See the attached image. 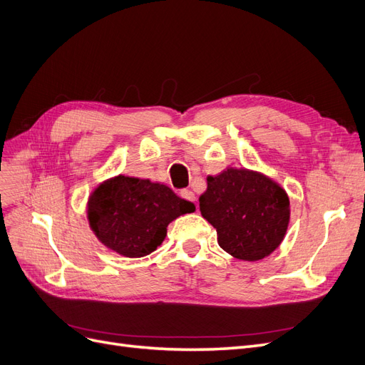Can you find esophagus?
I'll return each mask as SVG.
<instances>
[{
    "instance_id": "34e87169",
    "label": "esophagus",
    "mask_w": 365,
    "mask_h": 365,
    "mask_svg": "<svg viewBox=\"0 0 365 365\" xmlns=\"http://www.w3.org/2000/svg\"><path fill=\"white\" fill-rule=\"evenodd\" d=\"M180 195H182V198H185V200H187V201H191V203H195V201H197L195 194H194L192 191H190V190H183V191L180 192Z\"/></svg>"
}]
</instances>
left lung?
Instances as JSON below:
<instances>
[{
    "label": "left lung",
    "instance_id": "left-lung-1",
    "mask_svg": "<svg viewBox=\"0 0 365 365\" xmlns=\"http://www.w3.org/2000/svg\"><path fill=\"white\" fill-rule=\"evenodd\" d=\"M200 210L217 228L220 247L245 262L271 255L284 240L290 222V201L284 187L248 168L227 167L217 175H207Z\"/></svg>",
    "mask_w": 365,
    "mask_h": 365
}]
</instances>
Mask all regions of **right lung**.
<instances>
[{"label":"right lung","mask_w":365,"mask_h":365,"mask_svg":"<svg viewBox=\"0 0 365 365\" xmlns=\"http://www.w3.org/2000/svg\"><path fill=\"white\" fill-rule=\"evenodd\" d=\"M191 212L194 203L170 186L125 174L101 182L87 200L93 233L108 250L129 259L153 252L164 242L168 224Z\"/></svg>","instance_id":"1"}]
</instances>
